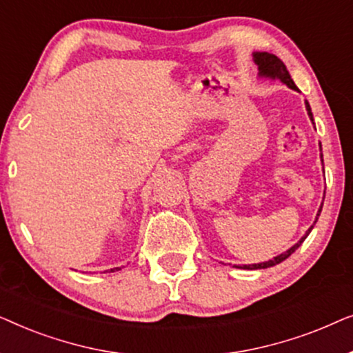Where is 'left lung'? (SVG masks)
Returning a JSON list of instances; mask_svg holds the SVG:
<instances>
[{
    "mask_svg": "<svg viewBox=\"0 0 353 353\" xmlns=\"http://www.w3.org/2000/svg\"><path fill=\"white\" fill-rule=\"evenodd\" d=\"M252 57H254V62L259 67V77H260V79L279 80V81H281V83L289 86V88H291V90L299 91L296 83H294V80L291 79V75H289L286 65H284V62L279 59L278 56L270 54V52H265V51H255V52H252ZM305 109H307L308 117H310V120H312V123H315V122H313V114H312V109H310V104H308V101H305ZM320 149H321V144H320ZM321 162H323V154H321ZM321 209H323V204L320 205V209H318L316 219H315V221H313V225L316 223V220H318V216H320ZM313 225L307 230V233L303 234L302 238L299 239L297 243L292 245V248H289L286 250V252L279 254V255H276V257H273L272 260H267V262L252 263V265H234V267L236 268H243V270H262V268H270V267H274V265L281 263L283 260H286L289 255L294 254L299 248H301V244L303 243V241H305L307 236L310 234V231L313 230Z\"/></svg>",
    "mask_w": 353,
    "mask_h": 353,
    "instance_id": "obj_1",
    "label": "left lung"
}]
</instances>
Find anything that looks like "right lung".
I'll use <instances>...</instances> for the list:
<instances>
[{
    "mask_svg": "<svg viewBox=\"0 0 353 353\" xmlns=\"http://www.w3.org/2000/svg\"><path fill=\"white\" fill-rule=\"evenodd\" d=\"M120 270V267H117V268H110V272H119Z\"/></svg>",
    "mask_w": 353,
    "mask_h": 353,
    "instance_id": "obj_1",
    "label": "right lung"
}]
</instances>
